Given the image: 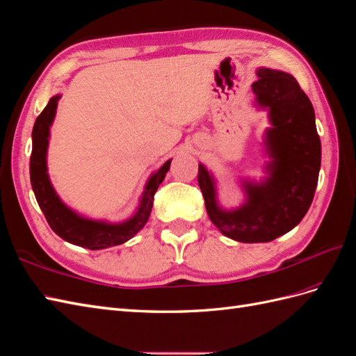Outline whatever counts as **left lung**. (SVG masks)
<instances>
[{"instance_id": "obj_1", "label": "left lung", "mask_w": 356, "mask_h": 356, "mask_svg": "<svg viewBox=\"0 0 356 356\" xmlns=\"http://www.w3.org/2000/svg\"><path fill=\"white\" fill-rule=\"evenodd\" d=\"M257 76L254 106L267 111L270 124L263 136L266 177H240L245 199L228 210L219 202L213 173L202 163L197 173L208 218L241 243H266L299 225L313 202L322 161L313 104L296 78L270 67H258Z\"/></svg>"}]
</instances>
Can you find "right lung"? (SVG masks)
<instances>
[{
	"instance_id": "add662e5",
	"label": "right lung",
	"mask_w": 356,
	"mask_h": 356,
	"mask_svg": "<svg viewBox=\"0 0 356 356\" xmlns=\"http://www.w3.org/2000/svg\"><path fill=\"white\" fill-rule=\"evenodd\" d=\"M62 95L57 93L49 99L47 107L38 116L33 127V149L30 157V179L36 201L47 222L58 237L75 246L90 250L107 249L122 245L133 238L149 219L154 204V195L170 168V160L151 173L138 199L136 211L122 222H108L102 219H92L83 216L66 205L51 183L48 173V145L51 137V125L54 122L58 99Z\"/></svg>"
}]
</instances>
